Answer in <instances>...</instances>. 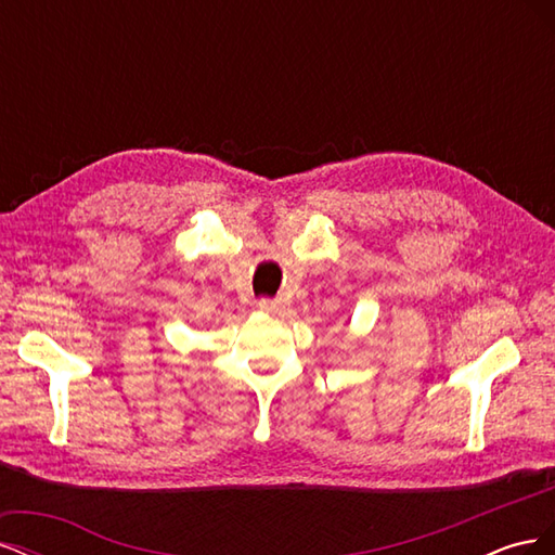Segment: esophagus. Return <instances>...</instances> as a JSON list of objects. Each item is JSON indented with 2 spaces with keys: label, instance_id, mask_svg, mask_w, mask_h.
I'll list each match as a JSON object with an SVG mask.
<instances>
[{
  "label": "esophagus",
  "instance_id": "34e87169",
  "mask_svg": "<svg viewBox=\"0 0 555 555\" xmlns=\"http://www.w3.org/2000/svg\"><path fill=\"white\" fill-rule=\"evenodd\" d=\"M257 308H259L261 312H278L282 306H280V300H275V298H259Z\"/></svg>",
  "mask_w": 555,
  "mask_h": 555
}]
</instances>
